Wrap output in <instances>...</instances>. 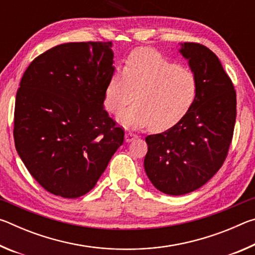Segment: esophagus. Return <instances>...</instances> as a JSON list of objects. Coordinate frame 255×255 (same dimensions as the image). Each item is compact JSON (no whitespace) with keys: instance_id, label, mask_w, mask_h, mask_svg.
<instances>
[{"instance_id":"34e87169","label":"esophagus","mask_w":255,"mask_h":255,"mask_svg":"<svg viewBox=\"0 0 255 255\" xmlns=\"http://www.w3.org/2000/svg\"><path fill=\"white\" fill-rule=\"evenodd\" d=\"M137 137H138L137 133H133L131 131H128V132H126V135H125V139H126V141H128V143H129V141L136 139Z\"/></svg>"}]
</instances>
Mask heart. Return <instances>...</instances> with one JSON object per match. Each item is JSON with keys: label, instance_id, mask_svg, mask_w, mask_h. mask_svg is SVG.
<instances>
[{"label": "heart", "instance_id": "b5f03b06", "mask_svg": "<svg viewBox=\"0 0 255 255\" xmlns=\"http://www.w3.org/2000/svg\"><path fill=\"white\" fill-rule=\"evenodd\" d=\"M198 93L196 75L152 49L129 55L123 71L112 73L105 92L106 109L119 114L135 98L136 103L120 117L127 126H148L155 130L180 122Z\"/></svg>", "mask_w": 255, "mask_h": 255}]
</instances>
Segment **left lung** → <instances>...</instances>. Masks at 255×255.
<instances>
[{"label": "left lung", "instance_id": "1", "mask_svg": "<svg viewBox=\"0 0 255 255\" xmlns=\"http://www.w3.org/2000/svg\"><path fill=\"white\" fill-rule=\"evenodd\" d=\"M181 54L198 81L187 115L164 132L146 137V174L166 195L199 189L217 173L228 155L236 122V91L217 56L198 42L181 44Z\"/></svg>", "mask_w": 255, "mask_h": 255}]
</instances>
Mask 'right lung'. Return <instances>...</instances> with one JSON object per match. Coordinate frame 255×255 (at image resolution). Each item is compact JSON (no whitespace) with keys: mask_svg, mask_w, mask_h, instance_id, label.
Listing matches in <instances>:
<instances>
[{"mask_svg":"<svg viewBox=\"0 0 255 255\" xmlns=\"http://www.w3.org/2000/svg\"><path fill=\"white\" fill-rule=\"evenodd\" d=\"M111 41L67 42L34 58L16 92V152L34 180L63 198L88 193L124 143L103 109Z\"/></svg>","mask_w":255,"mask_h":255,"instance_id":"obj_1","label":"right lung"}]
</instances>
